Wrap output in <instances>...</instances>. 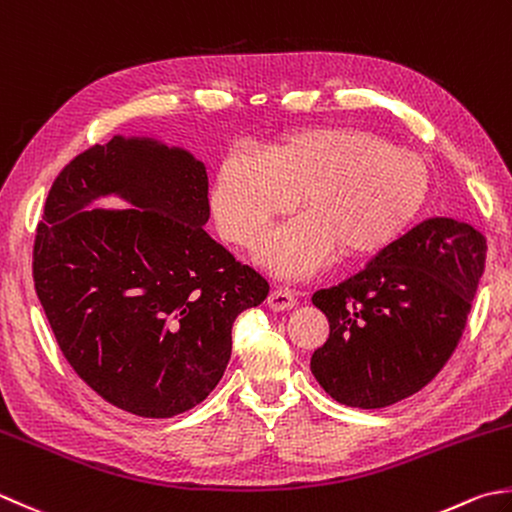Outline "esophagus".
Segmentation results:
<instances>
[{"instance_id":"1","label":"esophagus","mask_w":512,"mask_h":512,"mask_svg":"<svg viewBox=\"0 0 512 512\" xmlns=\"http://www.w3.org/2000/svg\"><path fill=\"white\" fill-rule=\"evenodd\" d=\"M295 304H297L295 293H290V290H286V288H275L273 293L268 295V308L275 310V313L295 308Z\"/></svg>"}]
</instances>
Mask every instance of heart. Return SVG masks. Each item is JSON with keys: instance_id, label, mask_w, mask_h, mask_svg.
Listing matches in <instances>:
<instances>
[{"instance_id": "obj_1", "label": "heart", "mask_w": 512, "mask_h": 512, "mask_svg": "<svg viewBox=\"0 0 512 512\" xmlns=\"http://www.w3.org/2000/svg\"><path fill=\"white\" fill-rule=\"evenodd\" d=\"M428 195V168L413 150L359 128H313L273 153L235 148L219 164L213 213L224 237L255 248L273 219L304 197L308 215L282 226L262 264L284 279H306L337 257H370L393 246Z\"/></svg>"}]
</instances>
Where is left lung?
I'll return each instance as SVG.
<instances>
[{"instance_id":"1","label":"left lung","mask_w":512,"mask_h":512,"mask_svg":"<svg viewBox=\"0 0 512 512\" xmlns=\"http://www.w3.org/2000/svg\"><path fill=\"white\" fill-rule=\"evenodd\" d=\"M486 262V237L466 222L426 219L362 273L317 290L330 335L310 359L335 402L384 408L422 390L462 337Z\"/></svg>"}]
</instances>
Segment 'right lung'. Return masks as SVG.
I'll return each instance as SVG.
<instances>
[{
	"mask_svg": "<svg viewBox=\"0 0 512 512\" xmlns=\"http://www.w3.org/2000/svg\"><path fill=\"white\" fill-rule=\"evenodd\" d=\"M117 196L128 209H93ZM206 166L150 135H113L57 175L37 226L33 279L59 348L108 404L186 413L230 359V328L268 284L204 226Z\"/></svg>",
	"mask_w": 512,
	"mask_h": 512,
	"instance_id": "right-lung-1",
	"label": "right lung"
}]
</instances>
